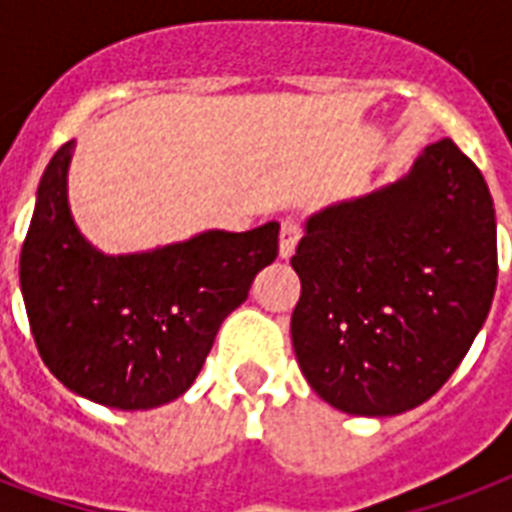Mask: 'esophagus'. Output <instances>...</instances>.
<instances>
[{
    "instance_id": "1",
    "label": "esophagus",
    "mask_w": 512,
    "mask_h": 512,
    "mask_svg": "<svg viewBox=\"0 0 512 512\" xmlns=\"http://www.w3.org/2000/svg\"><path fill=\"white\" fill-rule=\"evenodd\" d=\"M297 241H300V225L295 220H281V239H279V255L281 260H289L295 255Z\"/></svg>"
}]
</instances>
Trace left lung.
<instances>
[{
  "instance_id": "1",
  "label": "left lung",
  "mask_w": 512,
  "mask_h": 512,
  "mask_svg": "<svg viewBox=\"0 0 512 512\" xmlns=\"http://www.w3.org/2000/svg\"><path fill=\"white\" fill-rule=\"evenodd\" d=\"M292 268V345L329 406L393 417L460 366L497 289V220L478 167L444 138L404 177L313 212Z\"/></svg>"
}]
</instances>
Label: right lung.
<instances>
[{"mask_svg": "<svg viewBox=\"0 0 512 512\" xmlns=\"http://www.w3.org/2000/svg\"><path fill=\"white\" fill-rule=\"evenodd\" d=\"M74 140L36 188L20 249V292L39 356L71 393L138 412L191 388L225 316L279 255V223L201 231L164 247L106 255L68 207Z\"/></svg>", "mask_w": 512, "mask_h": 512, "instance_id": "add662e5", "label": "right lung"}]
</instances>
